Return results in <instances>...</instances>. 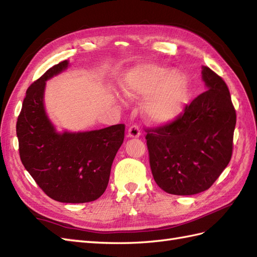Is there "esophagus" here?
I'll return each instance as SVG.
<instances>
[{
  "label": "esophagus",
  "instance_id": "obj_1",
  "mask_svg": "<svg viewBox=\"0 0 257 257\" xmlns=\"http://www.w3.org/2000/svg\"><path fill=\"white\" fill-rule=\"evenodd\" d=\"M141 136V130L137 126V124H133L128 129V137L130 138H139Z\"/></svg>",
  "mask_w": 257,
  "mask_h": 257
}]
</instances>
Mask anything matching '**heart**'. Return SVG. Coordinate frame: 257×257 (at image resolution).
Masks as SVG:
<instances>
[{"label":"heart","instance_id":"b5f03b06","mask_svg":"<svg viewBox=\"0 0 257 257\" xmlns=\"http://www.w3.org/2000/svg\"><path fill=\"white\" fill-rule=\"evenodd\" d=\"M122 91L130 98L147 97L144 114L155 123L175 120L185 109L189 98V82L179 70L146 64L131 70L122 81Z\"/></svg>","mask_w":257,"mask_h":257}]
</instances>
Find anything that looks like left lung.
Here are the masks:
<instances>
[{
    "label": "left lung",
    "instance_id": "obj_1",
    "mask_svg": "<svg viewBox=\"0 0 257 257\" xmlns=\"http://www.w3.org/2000/svg\"><path fill=\"white\" fill-rule=\"evenodd\" d=\"M203 92L172 122L148 128L154 180L164 191L192 195L212 187L232 155L235 109L222 78L203 66Z\"/></svg>",
    "mask_w": 257,
    "mask_h": 257
}]
</instances>
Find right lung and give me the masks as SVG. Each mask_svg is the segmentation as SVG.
<instances>
[{
	"instance_id": "right-lung-1",
	"label": "right lung",
	"mask_w": 257,
	"mask_h": 257,
	"mask_svg": "<svg viewBox=\"0 0 257 257\" xmlns=\"http://www.w3.org/2000/svg\"><path fill=\"white\" fill-rule=\"evenodd\" d=\"M68 67L54 65L26 92L16 123L19 155L42 191L57 202L87 203L107 188L111 164L123 142L124 124L85 133H57L44 109L45 81Z\"/></svg>"
}]
</instances>
